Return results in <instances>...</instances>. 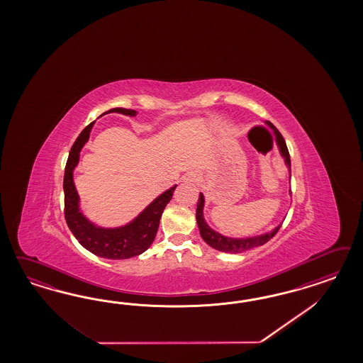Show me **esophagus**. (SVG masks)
I'll return each instance as SVG.
<instances>
[{"instance_id":"34e87169","label":"esophagus","mask_w":363,"mask_h":363,"mask_svg":"<svg viewBox=\"0 0 363 363\" xmlns=\"http://www.w3.org/2000/svg\"><path fill=\"white\" fill-rule=\"evenodd\" d=\"M196 170H189L184 176H182V182H186V184H196L199 178Z\"/></svg>"}]
</instances>
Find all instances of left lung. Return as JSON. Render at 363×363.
<instances>
[{
    "label": "left lung",
    "mask_w": 363,
    "mask_h": 363,
    "mask_svg": "<svg viewBox=\"0 0 363 363\" xmlns=\"http://www.w3.org/2000/svg\"><path fill=\"white\" fill-rule=\"evenodd\" d=\"M269 128L273 129L275 135V143L278 146V150L281 157L285 161V165L289 169V177H290V155H289V150L286 147L285 140L281 135V133L275 129L272 123H267ZM291 194V193H290ZM203 208H205V196L202 193H199L197 202V211H196V220H197L198 229L201 233L202 240L209 245L210 247L218 250V252H223V253L238 254L243 253L246 250L254 249L257 246H261L266 242L269 241L270 238L274 237L275 233L279 229V226L282 225V222L275 226L274 229L270 231H266L262 234L258 235H252V237H242V238H234V237H228L220 234V231L211 229L208 222L205 220L203 216Z\"/></svg>",
    "instance_id": "8db88e82"
}]
</instances>
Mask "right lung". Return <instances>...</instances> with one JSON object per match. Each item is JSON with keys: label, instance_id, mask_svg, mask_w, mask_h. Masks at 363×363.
<instances>
[{"label": "right lung", "instance_id": "1", "mask_svg": "<svg viewBox=\"0 0 363 363\" xmlns=\"http://www.w3.org/2000/svg\"><path fill=\"white\" fill-rule=\"evenodd\" d=\"M108 113H120L129 117L137 116L135 110L123 108L108 110L102 116ZM93 125L94 122L89 123L78 135L76 143H73L70 149L66 162L64 176L66 223L73 235L77 238V241L90 253L108 259H128L146 252L153 243L161 216L166 205L173 197L177 185L154 198L135 218L125 225L117 228H104L91 222L81 210L79 196L74 185L73 173L79 162V153L85 143L89 141Z\"/></svg>", "mask_w": 363, "mask_h": 363}]
</instances>
